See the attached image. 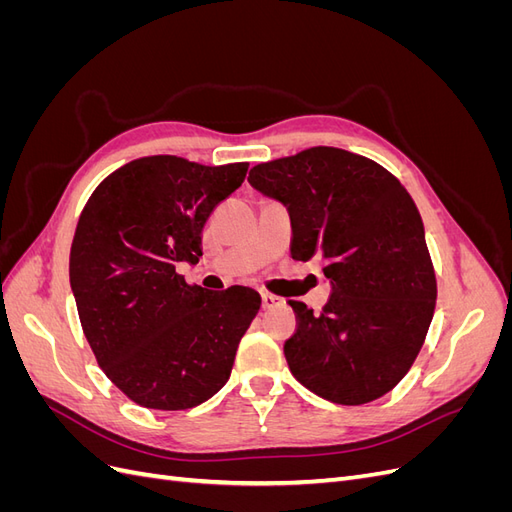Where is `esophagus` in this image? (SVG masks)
<instances>
[{"mask_svg": "<svg viewBox=\"0 0 512 512\" xmlns=\"http://www.w3.org/2000/svg\"><path fill=\"white\" fill-rule=\"evenodd\" d=\"M275 305H280V299L273 297V294H262V309H273Z\"/></svg>", "mask_w": 512, "mask_h": 512, "instance_id": "obj_1", "label": "esophagus"}]
</instances>
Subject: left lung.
<instances>
[{
  "mask_svg": "<svg viewBox=\"0 0 512 512\" xmlns=\"http://www.w3.org/2000/svg\"><path fill=\"white\" fill-rule=\"evenodd\" d=\"M252 188L290 213L294 260L322 262L320 314L290 301L292 376L342 406L369 404L408 374L436 309V273L414 200L389 170L337 147L258 164Z\"/></svg>",
  "mask_w": 512,
  "mask_h": 512,
  "instance_id": "left-lung-1",
  "label": "left lung"
}]
</instances>
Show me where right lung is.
Wrapping results in <instances>:
<instances>
[{
    "mask_svg": "<svg viewBox=\"0 0 512 512\" xmlns=\"http://www.w3.org/2000/svg\"><path fill=\"white\" fill-rule=\"evenodd\" d=\"M245 173V162L138 158L108 175L81 213L70 250L81 327L108 380L138 406L188 410L230 378L260 294L190 286L177 265L203 256L207 218Z\"/></svg>",
    "mask_w": 512,
    "mask_h": 512,
    "instance_id": "obj_1",
    "label": "right lung"
}]
</instances>
